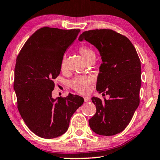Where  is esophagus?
<instances>
[{
	"instance_id": "esophagus-1",
	"label": "esophagus",
	"mask_w": 160,
	"mask_h": 160,
	"mask_svg": "<svg viewBox=\"0 0 160 160\" xmlns=\"http://www.w3.org/2000/svg\"><path fill=\"white\" fill-rule=\"evenodd\" d=\"M83 99H84V101H85V102H88V101H90V97H84Z\"/></svg>"
}]
</instances>
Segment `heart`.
<instances>
[{"label":"heart","mask_w":160,"mask_h":160,"mask_svg":"<svg viewBox=\"0 0 160 160\" xmlns=\"http://www.w3.org/2000/svg\"><path fill=\"white\" fill-rule=\"evenodd\" d=\"M78 51L82 57L87 62L94 60V52L92 48L86 44H81L77 48ZM66 69V57L63 56L61 61V70H65ZM93 82V79L90 76H79L74 78L70 81V86L76 92L80 94H86L90 92L91 90V85Z\"/></svg>","instance_id":"obj_1"}]
</instances>
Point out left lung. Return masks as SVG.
<instances>
[{
	"instance_id": "left-lung-1",
	"label": "left lung",
	"mask_w": 160,
	"mask_h": 160,
	"mask_svg": "<svg viewBox=\"0 0 160 160\" xmlns=\"http://www.w3.org/2000/svg\"><path fill=\"white\" fill-rule=\"evenodd\" d=\"M79 40H86L100 52L102 63L97 81V90L109 99L92 97L97 112L89 125L97 134L112 136L128 125L139 104L142 84L141 61L125 36L110 29L83 32Z\"/></svg>"
}]
</instances>
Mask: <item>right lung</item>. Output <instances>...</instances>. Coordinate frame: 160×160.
Here are the masks:
<instances>
[{
  "label": "right lung",
  "instance_id": "obj_1",
  "mask_svg": "<svg viewBox=\"0 0 160 160\" xmlns=\"http://www.w3.org/2000/svg\"><path fill=\"white\" fill-rule=\"evenodd\" d=\"M79 32L41 28L28 39L16 58L14 89L18 110L31 131L42 138L64 134L71 117L84 102L72 94L56 99L52 97L61 58Z\"/></svg>",
  "mask_w": 160,
  "mask_h": 160
}]
</instances>
